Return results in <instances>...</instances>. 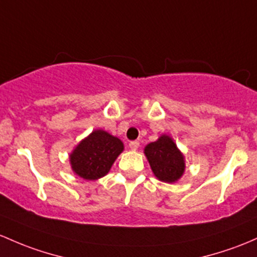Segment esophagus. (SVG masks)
Masks as SVG:
<instances>
[{"label": "esophagus", "mask_w": 257, "mask_h": 257, "mask_svg": "<svg viewBox=\"0 0 257 257\" xmlns=\"http://www.w3.org/2000/svg\"><path fill=\"white\" fill-rule=\"evenodd\" d=\"M128 146H130V148H131L132 151H136V150H139L140 143L137 142V141H131V142L128 143Z\"/></svg>", "instance_id": "1"}]
</instances>
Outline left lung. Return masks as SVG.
<instances>
[{"mask_svg":"<svg viewBox=\"0 0 257 257\" xmlns=\"http://www.w3.org/2000/svg\"><path fill=\"white\" fill-rule=\"evenodd\" d=\"M145 154L152 172L161 181L175 183L183 176L185 159L172 137L162 135L156 142L146 146Z\"/></svg>","mask_w":257,"mask_h":257,"instance_id":"1","label":"left lung"}]
</instances>
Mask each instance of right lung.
<instances>
[{
	"mask_svg": "<svg viewBox=\"0 0 257 257\" xmlns=\"http://www.w3.org/2000/svg\"><path fill=\"white\" fill-rule=\"evenodd\" d=\"M123 143L103 130H95L82 140L70 154L72 170L85 180H96L109 173Z\"/></svg>",
	"mask_w": 257,
	"mask_h": 257,
	"instance_id": "add662e5",
	"label": "right lung"
}]
</instances>
